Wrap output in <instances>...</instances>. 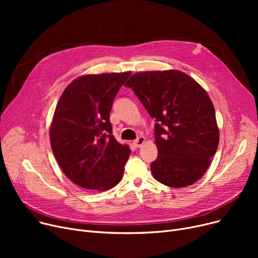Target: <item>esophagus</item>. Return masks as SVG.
Wrapping results in <instances>:
<instances>
[{"mask_svg":"<svg viewBox=\"0 0 258 258\" xmlns=\"http://www.w3.org/2000/svg\"><path fill=\"white\" fill-rule=\"evenodd\" d=\"M144 142H145V138L142 137V136H140L139 138H137L136 140H135V141L133 142V144H134L135 146H136V147H141Z\"/></svg>","mask_w":258,"mask_h":258,"instance_id":"34e87169","label":"esophagus"}]
</instances>
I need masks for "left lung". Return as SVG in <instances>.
I'll list each match as a JSON object with an SVG mask.
<instances>
[{"label":"left lung","instance_id":"left-lung-1","mask_svg":"<svg viewBox=\"0 0 258 258\" xmlns=\"http://www.w3.org/2000/svg\"><path fill=\"white\" fill-rule=\"evenodd\" d=\"M124 86L133 89L157 121L158 158L151 164L154 178L173 188L196 183L208 169L220 141L207 92L178 70L139 72Z\"/></svg>","mask_w":258,"mask_h":258}]
</instances>
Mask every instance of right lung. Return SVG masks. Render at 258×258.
Here are the masks:
<instances>
[{
	"instance_id": "add662e5",
	"label": "right lung",
	"mask_w": 258,
	"mask_h": 258,
	"mask_svg": "<svg viewBox=\"0 0 258 258\" xmlns=\"http://www.w3.org/2000/svg\"><path fill=\"white\" fill-rule=\"evenodd\" d=\"M131 74L80 76L57 102L50 127L51 148L63 173L80 187L103 191L123 177L131 150L113 136L110 113Z\"/></svg>"
}]
</instances>
